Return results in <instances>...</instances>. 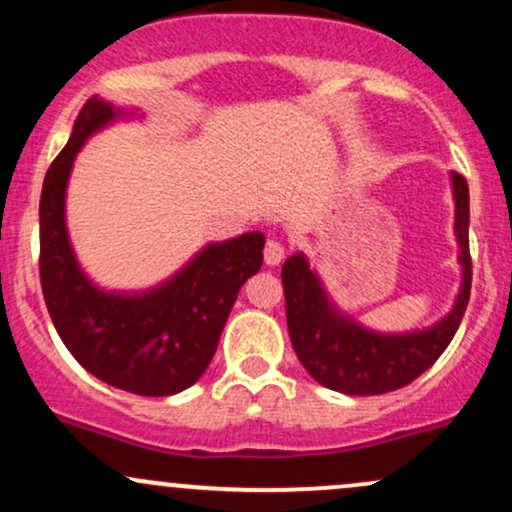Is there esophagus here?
<instances>
[{
	"label": "esophagus",
	"instance_id": "1",
	"mask_svg": "<svg viewBox=\"0 0 512 512\" xmlns=\"http://www.w3.org/2000/svg\"><path fill=\"white\" fill-rule=\"evenodd\" d=\"M281 260H284V245L274 238L267 240V245H264V262L269 267H276V264H281Z\"/></svg>",
	"mask_w": 512,
	"mask_h": 512
}]
</instances>
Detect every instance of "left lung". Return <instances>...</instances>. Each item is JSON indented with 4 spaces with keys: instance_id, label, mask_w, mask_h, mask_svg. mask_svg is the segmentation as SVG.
I'll use <instances>...</instances> for the list:
<instances>
[{
    "instance_id": "left-lung-1",
    "label": "left lung",
    "mask_w": 512,
    "mask_h": 512,
    "mask_svg": "<svg viewBox=\"0 0 512 512\" xmlns=\"http://www.w3.org/2000/svg\"><path fill=\"white\" fill-rule=\"evenodd\" d=\"M455 199L457 262L462 267L460 291L450 313L436 325L411 332H378L337 308L310 269L308 257L296 252L281 267L286 296V322L293 351L320 385L344 395H383L419 378L448 349L460 327L472 289L469 257V187L462 175L450 173Z\"/></svg>"
}]
</instances>
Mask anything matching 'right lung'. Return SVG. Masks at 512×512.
Masks as SVG:
<instances>
[{
  "mask_svg": "<svg viewBox=\"0 0 512 512\" xmlns=\"http://www.w3.org/2000/svg\"><path fill=\"white\" fill-rule=\"evenodd\" d=\"M137 110L88 98L72 137L52 161L40 195V284L64 346L88 373L144 397L195 385L216 354L240 286L260 272V231L209 243L185 267L144 291H105L88 279L67 231V185L74 158L103 127Z\"/></svg>",
  "mask_w": 512,
  "mask_h": 512,
  "instance_id": "obj_1",
  "label": "right lung"
}]
</instances>
